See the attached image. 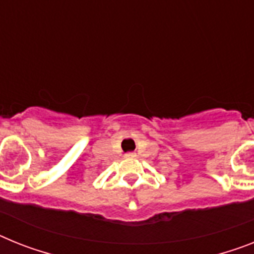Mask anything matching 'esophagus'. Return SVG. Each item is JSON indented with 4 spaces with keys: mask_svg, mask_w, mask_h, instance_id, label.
Returning a JSON list of instances; mask_svg holds the SVG:
<instances>
[{
    "mask_svg": "<svg viewBox=\"0 0 254 254\" xmlns=\"http://www.w3.org/2000/svg\"><path fill=\"white\" fill-rule=\"evenodd\" d=\"M137 155H135V152H127L125 153V157H135Z\"/></svg>",
    "mask_w": 254,
    "mask_h": 254,
    "instance_id": "esophagus-1",
    "label": "esophagus"
}]
</instances>
